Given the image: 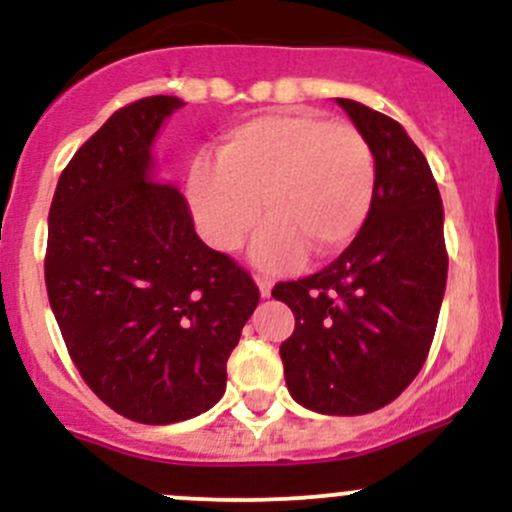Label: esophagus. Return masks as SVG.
<instances>
[{"mask_svg":"<svg viewBox=\"0 0 512 512\" xmlns=\"http://www.w3.org/2000/svg\"><path fill=\"white\" fill-rule=\"evenodd\" d=\"M255 282H257V287H260L262 297H270V292H272V280H270V277L255 275Z\"/></svg>","mask_w":512,"mask_h":512,"instance_id":"obj_1","label":"esophagus"}]
</instances>
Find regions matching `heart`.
Here are the masks:
<instances>
[{
	"mask_svg": "<svg viewBox=\"0 0 512 512\" xmlns=\"http://www.w3.org/2000/svg\"><path fill=\"white\" fill-rule=\"evenodd\" d=\"M376 193V158L349 123L312 111L275 113L240 123L220 156L190 163L185 195L200 235L218 250H237L262 213L252 242L265 270H289L342 252L364 227Z\"/></svg>",
	"mask_w": 512,
	"mask_h": 512,
	"instance_id": "heart-1",
	"label": "heart"
}]
</instances>
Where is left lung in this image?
I'll use <instances>...</instances> for the list:
<instances>
[{
	"label": "left lung",
	"mask_w": 512,
	"mask_h": 512,
	"mask_svg": "<svg viewBox=\"0 0 512 512\" xmlns=\"http://www.w3.org/2000/svg\"><path fill=\"white\" fill-rule=\"evenodd\" d=\"M376 158L371 213L317 275L280 282L294 312L280 356L292 399L327 416L391 404L421 371L446 292L443 203L428 160L401 123L337 98Z\"/></svg>",
	"instance_id": "left-lung-1"
}]
</instances>
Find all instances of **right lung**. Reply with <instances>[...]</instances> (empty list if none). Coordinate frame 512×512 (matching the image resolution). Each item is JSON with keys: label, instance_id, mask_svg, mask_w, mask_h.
I'll return each mask as SVG.
<instances>
[{"label": "right lung", "instance_id": "1", "mask_svg": "<svg viewBox=\"0 0 512 512\" xmlns=\"http://www.w3.org/2000/svg\"><path fill=\"white\" fill-rule=\"evenodd\" d=\"M183 106L148 96L118 108L74 153L49 210L44 277L81 379L116 414L188 421L225 394L227 356L260 289L210 250L173 185L151 180V146Z\"/></svg>", "mask_w": 512, "mask_h": 512}]
</instances>
